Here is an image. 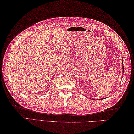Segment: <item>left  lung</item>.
Returning a JSON list of instances; mask_svg holds the SVG:
<instances>
[{
  "label": "left lung",
  "instance_id": "8db88e82",
  "mask_svg": "<svg viewBox=\"0 0 134 134\" xmlns=\"http://www.w3.org/2000/svg\"><path fill=\"white\" fill-rule=\"evenodd\" d=\"M122 72H124V65H123V63H122ZM104 98H100V99H98V100H101V99H103Z\"/></svg>",
  "mask_w": 134,
  "mask_h": 134
}]
</instances>
